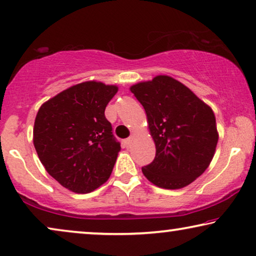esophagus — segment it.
Listing matches in <instances>:
<instances>
[{
	"label": "esophagus",
	"mask_w": 256,
	"mask_h": 256,
	"mask_svg": "<svg viewBox=\"0 0 256 256\" xmlns=\"http://www.w3.org/2000/svg\"><path fill=\"white\" fill-rule=\"evenodd\" d=\"M132 138H127V140H126V141H124V143H126V146H130V144H132Z\"/></svg>",
	"instance_id": "esophagus-1"
}]
</instances>
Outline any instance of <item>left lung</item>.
<instances>
[{
    "instance_id": "8db88e82",
    "label": "left lung",
    "mask_w": 256,
    "mask_h": 256,
    "mask_svg": "<svg viewBox=\"0 0 256 256\" xmlns=\"http://www.w3.org/2000/svg\"><path fill=\"white\" fill-rule=\"evenodd\" d=\"M146 113L156 156L142 168L158 188L176 190L191 184L211 163L218 143L211 107L169 76L130 87Z\"/></svg>"
}]
</instances>
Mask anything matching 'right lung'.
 Wrapping results in <instances>:
<instances>
[{"label": "right lung", "mask_w": 256, "mask_h": 256, "mask_svg": "<svg viewBox=\"0 0 256 256\" xmlns=\"http://www.w3.org/2000/svg\"><path fill=\"white\" fill-rule=\"evenodd\" d=\"M118 92L114 85L85 82L42 104L34 127V146L42 164L59 184L88 194L110 178L120 152L104 116Z\"/></svg>", "instance_id": "obj_1"}]
</instances>
